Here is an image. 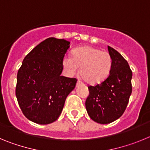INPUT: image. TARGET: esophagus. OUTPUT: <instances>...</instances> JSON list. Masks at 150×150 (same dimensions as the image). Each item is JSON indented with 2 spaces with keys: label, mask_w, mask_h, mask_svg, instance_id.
<instances>
[{
  "label": "esophagus",
  "mask_w": 150,
  "mask_h": 150,
  "mask_svg": "<svg viewBox=\"0 0 150 150\" xmlns=\"http://www.w3.org/2000/svg\"><path fill=\"white\" fill-rule=\"evenodd\" d=\"M82 83L80 81H77V83H76V86H79V85H81Z\"/></svg>",
  "instance_id": "1"
}]
</instances>
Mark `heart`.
I'll use <instances>...</instances> for the list:
<instances>
[{"instance_id":"b5f03b06","label":"heart","mask_w":150,"mask_h":150,"mask_svg":"<svg viewBox=\"0 0 150 150\" xmlns=\"http://www.w3.org/2000/svg\"><path fill=\"white\" fill-rule=\"evenodd\" d=\"M112 57L108 52L90 46L76 48L72 56H64L62 67L67 75L72 76L79 74L89 84H98L109 76L112 67Z\"/></svg>"}]
</instances>
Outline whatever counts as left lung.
<instances>
[{
  "mask_svg": "<svg viewBox=\"0 0 150 150\" xmlns=\"http://www.w3.org/2000/svg\"><path fill=\"white\" fill-rule=\"evenodd\" d=\"M107 49L112 61L109 76L100 84L88 87L89 95L86 100L88 116L100 124H109L121 117L132 91L128 63L116 50L109 46Z\"/></svg>",
  "mask_w": 150,
  "mask_h": 150,
  "instance_id": "obj_1",
  "label": "left lung"
}]
</instances>
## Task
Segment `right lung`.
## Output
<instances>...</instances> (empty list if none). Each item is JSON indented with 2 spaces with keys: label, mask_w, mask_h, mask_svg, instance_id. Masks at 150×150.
<instances>
[{
  "label": "right lung",
  "mask_w": 150,
  "mask_h": 150,
  "mask_svg": "<svg viewBox=\"0 0 150 150\" xmlns=\"http://www.w3.org/2000/svg\"><path fill=\"white\" fill-rule=\"evenodd\" d=\"M70 42L50 38L33 49L17 74L16 95L23 114L33 122L47 125L59 117L76 79L61 76L62 59Z\"/></svg>",
  "instance_id": "1"
}]
</instances>
